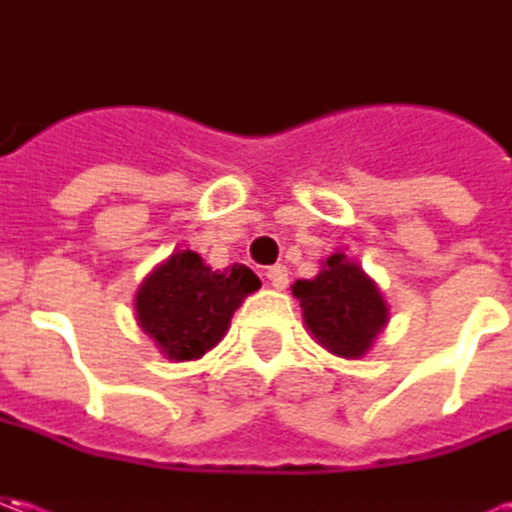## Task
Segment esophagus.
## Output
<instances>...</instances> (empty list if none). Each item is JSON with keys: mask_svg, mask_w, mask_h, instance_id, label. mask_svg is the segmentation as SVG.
<instances>
[{"mask_svg": "<svg viewBox=\"0 0 512 512\" xmlns=\"http://www.w3.org/2000/svg\"><path fill=\"white\" fill-rule=\"evenodd\" d=\"M266 277L268 282H271V288H277V290L288 288V268L285 266H271L266 271Z\"/></svg>", "mask_w": 512, "mask_h": 512, "instance_id": "esophagus-1", "label": "esophagus"}]
</instances>
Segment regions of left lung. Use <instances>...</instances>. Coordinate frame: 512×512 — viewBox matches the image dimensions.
<instances>
[{"instance_id": "1", "label": "left lung", "mask_w": 512, "mask_h": 512, "mask_svg": "<svg viewBox=\"0 0 512 512\" xmlns=\"http://www.w3.org/2000/svg\"><path fill=\"white\" fill-rule=\"evenodd\" d=\"M293 296L315 343L343 359H362L389 321L378 285L343 252L326 257L318 277L296 279Z\"/></svg>"}]
</instances>
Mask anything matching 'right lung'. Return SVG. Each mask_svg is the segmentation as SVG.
Masks as SVG:
<instances>
[{"label":"right lung","instance_id":"right-lung-1","mask_svg":"<svg viewBox=\"0 0 512 512\" xmlns=\"http://www.w3.org/2000/svg\"><path fill=\"white\" fill-rule=\"evenodd\" d=\"M257 288L252 268L213 271L191 249L172 252L136 290V321L169 362H191L222 340L233 312Z\"/></svg>","mask_w":512,"mask_h":512}]
</instances>
